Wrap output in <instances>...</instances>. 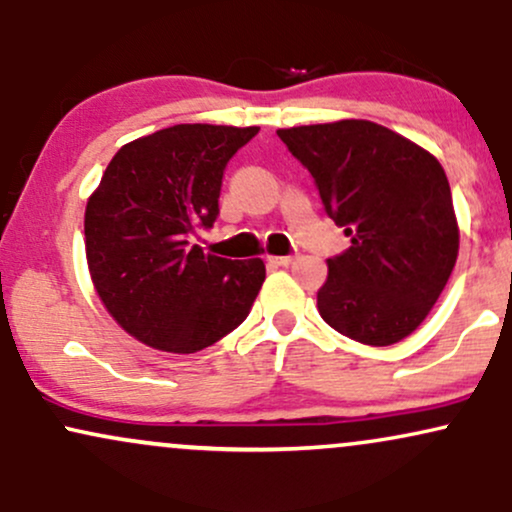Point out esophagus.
<instances>
[{
	"label": "esophagus",
	"mask_w": 512,
	"mask_h": 512,
	"mask_svg": "<svg viewBox=\"0 0 512 512\" xmlns=\"http://www.w3.org/2000/svg\"><path fill=\"white\" fill-rule=\"evenodd\" d=\"M269 262L276 264V267H289L293 262V255H279V257H269Z\"/></svg>",
	"instance_id": "obj_1"
}]
</instances>
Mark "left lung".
<instances>
[{"label":"left lung","instance_id":"1","mask_svg":"<svg viewBox=\"0 0 512 512\" xmlns=\"http://www.w3.org/2000/svg\"><path fill=\"white\" fill-rule=\"evenodd\" d=\"M313 175L325 211L351 238L317 291L344 337L390 346L409 337L448 284L460 250L450 182L436 156L368 120L276 129Z\"/></svg>","mask_w":512,"mask_h":512}]
</instances>
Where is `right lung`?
<instances>
[{
	"mask_svg": "<svg viewBox=\"0 0 512 512\" xmlns=\"http://www.w3.org/2000/svg\"><path fill=\"white\" fill-rule=\"evenodd\" d=\"M260 127L173 125L122 146L86 204V260L117 325L170 354H195L250 313L264 262L190 245L219 216L226 163Z\"/></svg>",
	"mask_w": 512,
	"mask_h": 512,
	"instance_id": "right-lung-1",
	"label": "right lung"
}]
</instances>
